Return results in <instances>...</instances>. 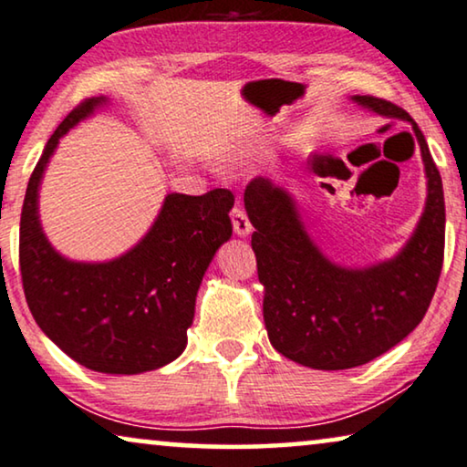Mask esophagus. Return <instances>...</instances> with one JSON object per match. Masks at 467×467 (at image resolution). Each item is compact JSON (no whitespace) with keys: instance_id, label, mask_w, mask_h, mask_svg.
I'll list each match as a JSON object with an SVG mask.
<instances>
[{"instance_id":"1","label":"esophagus","mask_w":467,"mask_h":467,"mask_svg":"<svg viewBox=\"0 0 467 467\" xmlns=\"http://www.w3.org/2000/svg\"><path fill=\"white\" fill-rule=\"evenodd\" d=\"M232 225H234V232L238 234V235H242V238H244V235H248L250 232H253V225H250L248 214H246V211L242 206H234L232 208Z\"/></svg>"}]
</instances>
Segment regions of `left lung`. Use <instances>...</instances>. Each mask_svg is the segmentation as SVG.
I'll list each match as a JSON object with an SVG mask.
<instances>
[{
    "instance_id": "8db88e82",
    "label": "left lung",
    "mask_w": 467,
    "mask_h": 467,
    "mask_svg": "<svg viewBox=\"0 0 467 467\" xmlns=\"http://www.w3.org/2000/svg\"><path fill=\"white\" fill-rule=\"evenodd\" d=\"M354 100L410 121L421 147L428 202L396 259L368 269L335 265L309 240L286 192L261 177L244 192L269 341L282 356L320 370L360 367L400 343L428 312L444 259L442 179L423 132L389 100L370 94Z\"/></svg>"
}]
</instances>
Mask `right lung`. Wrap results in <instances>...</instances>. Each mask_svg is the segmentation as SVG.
Wrapping results in <instances>:
<instances>
[{
	"mask_svg": "<svg viewBox=\"0 0 467 467\" xmlns=\"http://www.w3.org/2000/svg\"><path fill=\"white\" fill-rule=\"evenodd\" d=\"M103 100L84 99L33 168L20 213V280L39 328L67 356L99 373L137 375L185 349L202 275L232 235L234 193L166 195L151 232L116 261L90 265L54 253L37 219L39 181L58 139Z\"/></svg>",
	"mask_w": 467,
	"mask_h": 467,
	"instance_id": "1",
	"label": "right lung"
}]
</instances>
